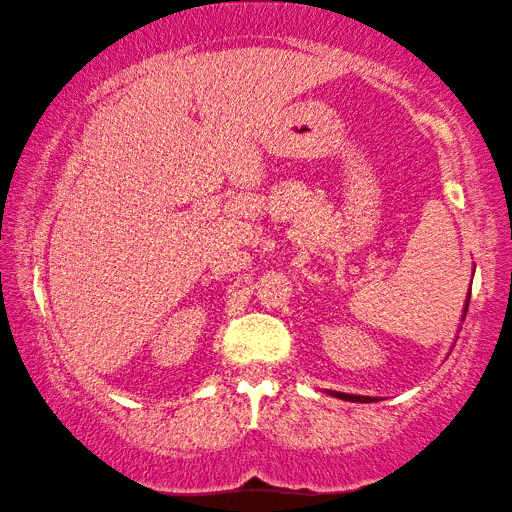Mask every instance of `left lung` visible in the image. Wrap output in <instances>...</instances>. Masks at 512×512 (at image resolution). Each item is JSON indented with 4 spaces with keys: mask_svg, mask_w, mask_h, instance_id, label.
<instances>
[{
    "mask_svg": "<svg viewBox=\"0 0 512 512\" xmlns=\"http://www.w3.org/2000/svg\"><path fill=\"white\" fill-rule=\"evenodd\" d=\"M467 305H470V296H467ZM465 305V307H467ZM467 311V309H465ZM465 316V314H463ZM329 395L339 397V400H348V402H375L372 397H363V395H348V393H336V391H329Z\"/></svg>",
    "mask_w": 512,
    "mask_h": 512,
    "instance_id": "obj_1",
    "label": "left lung"
}]
</instances>
